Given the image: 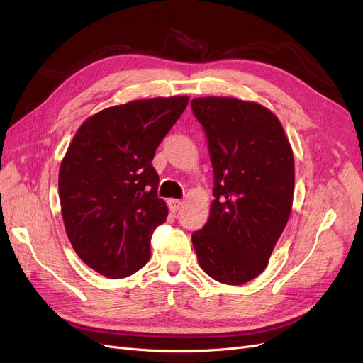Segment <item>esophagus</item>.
<instances>
[{
    "mask_svg": "<svg viewBox=\"0 0 363 363\" xmlns=\"http://www.w3.org/2000/svg\"><path fill=\"white\" fill-rule=\"evenodd\" d=\"M182 204H183V201H180V200H175V199L168 200V206H169V211L171 212H177L179 208L182 207Z\"/></svg>",
    "mask_w": 363,
    "mask_h": 363,
    "instance_id": "esophagus-1",
    "label": "esophagus"
}]
</instances>
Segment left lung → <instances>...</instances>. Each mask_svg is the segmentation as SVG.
I'll return each mask as SVG.
<instances>
[{
    "label": "left lung",
    "instance_id": "8db88e82",
    "mask_svg": "<svg viewBox=\"0 0 363 363\" xmlns=\"http://www.w3.org/2000/svg\"><path fill=\"white\" fill-rule=\"evenodd\" d=\"M191 106L207 136L215 177L208 221L192 244L207 276L238 286L265 271L288 224L292 148L279 118L259 103L204 96Z\"/></svg>",
    "mask_w": 363,
    "mask_h": 363
}]
</instances>
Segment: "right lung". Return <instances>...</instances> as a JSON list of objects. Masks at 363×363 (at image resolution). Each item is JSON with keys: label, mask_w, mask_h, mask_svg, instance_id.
I'll use <instances>...</instances> for the list:
<instances>
[{"label": "right lung", "mask_w": 363, "mask_h": 363, "mask_svg": "<svg viewBox=\"0 0 363 363\" xmlns=\"http://www.w3.org/2000/svg\"><path fill=\"white\" fill-rule=\"evenodd\" d=\"M189 96L150 98L107 107L77 130L59 171L65 230L74 251L108 279L135 274L150 239L167 221L151 160Z\"/></svg>", "instance_id": "1"}]
</instances>
